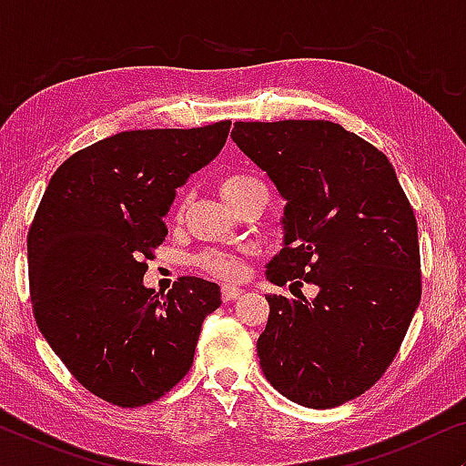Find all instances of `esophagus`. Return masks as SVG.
<instances>
[{
    "label": "esophagus",
    "mask_w": 466,
    "mask_h": 466,
    "mask_svg": "<svg viewBox=\"0 0 466 466\" xmlns=\"http://www.w3.org/2000/svg\"><path fill=\"white\" fill-rule=\"evenodd\" d=\"M239 295H241V289H238V286H228V284L222 286V301H235Z\"/></svg>",
    "instance_id": "1"
}]
</instances>
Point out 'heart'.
I'll return each instance as SVG.
<instances>
[{"instance_id": "b5f03b06", "label": "heart", "mask_w": 466, "mask_h": 466, "mask_svg": "<svg viewBox=\"0 0 466 466\" xmlns=\"http://www.w3.org/2000/svg\"><path fill=\"white\" fill-rule=\"evenodd\" d=\"M257 190L267 193L265 184L260 182L257 176H250V174H228L220 180V195L225 197L231 206H235L239 199H244V197L257 193ZM197 263H199L201 269L209 271L216 278L233 279L241 273L239 258L235 257V254L225 252V250L203 252L201 257L197 258Z\"/></svg>"}]
</instances>
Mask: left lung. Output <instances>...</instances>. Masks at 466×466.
I'll return each instance as SVG.
<instances>
[{"label": "left lung", "instance_id": "8db88e82", "mask_svg": "<svg viewBox=\"0 0 466 466\" xmlns=\"http://www.w3.org/2000/svg\"><path fill=\"white\" fill-rule=\"evenodd\" d=\"M231 137L286 199L267 279L318 289L299 301L265 295L260 369L299 405L346 403L384 375L416 314L413 209L384 152L330 120L235 123Z\"/></svg>", "mask_w": 466, "mask_h": 466}]
</instances>
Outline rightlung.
Masks as SVG:
<instances>
[{
	"instance_id": "add662e5",
	"label": "right lung",
	"mask_w": 466,
	"mask_h": 466,
	"mask_svg": "<svg viewBox=\"0 0 466 466\" xmlns=\"http://www.w3.org/2000/svg\"><path fill=\"white\" fill-rule=\"evenodd\" d=\"M228 129L123 131L50 177L27 235L34 316L69 373L107 403L142 407L169 392L220 308L218 284L187 276L158 299L144 273L176 188L218 157Z\"/></svg>"
}]
</instances>
